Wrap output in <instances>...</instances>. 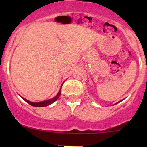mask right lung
I'll return each instance as SVG.
<instances>
[{
    "label": "right lung",
    "instance_id": "add662e5",
    "mask_svg": "<svg viewBox=\"0 0 147 147\" xmlns=\"http://www.w3.org/2000/svg\"><path fill=\"white\" fill-rule=\"evenodd\" d=\"M60 94H61V90H60V91L58 92L57 94L55 97H53V98L50 99V100H46V101H43V102H32L28 101V100H26V99H24V98H23V99L26 102H28V103L29 104V105H32V106H33V107H45V106H47V105H51L52 103H53V102H55L56 100H57V99L59 98V97H60Z\"/></svg>",
    "mask_w": 147,
    "mask_h": 147
}]
</instances>
